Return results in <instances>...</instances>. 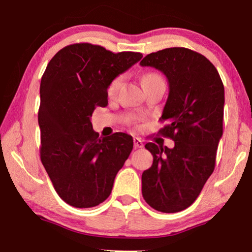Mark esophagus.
<instances>
[{"mask_svg":"<svg viewBox=\"0 0 252 252\" xmlns=\"http://www.w3.org/2000/svg\"><path fill=\"white\" fill-rule=\"evenodd\" d=\"M133 143H134V148L135 149L143 147V141H142L141 139H139V138H133Z\"/></svg>","mask_w":252,"mask_h":252,"instance_id":"obj_1","label":"esophagus"}]
</instances>
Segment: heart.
<instances>
[{
    "instance_id": "b5f03b06",
    "label": "heart",
    "mask_w": 252,
    "mask_h": 252,
    "mask_svg": "<svg viewBox=\"0 0 252 252\" xmlns=\"http://www.w3.org/2000/svg\"><path fill=\"white\" fill-rule=\"evenodd\" d=\"M157 78H160V75H158L157 73H147L142 76V82L143 81H147V80H151V79H157ZM122 83V76H117L116 79L112 80V82L110 83L109 88H108V93L110 95H113L114 93L118 91V89L120 88V85Z\"/></svg>"
}]
</instances>
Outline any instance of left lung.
I'll return each instance as SVG.
<instances>
[{"mask_svg":"<svg viewBox=\"0 0 252 252\" xmlns=\"http://www.w3.org/2000/svg\"><path fill=\"white\" fill-rule=\"evenodd\" d=\"M167 76L169 95L159 131L174 147L149 142L153 163L142 173V195L149 206L165 213L190 207L201 192L216 164L222 136L224 88L215 65L186 48L148 54L140 62Z\"/></svg>","mask_w":252,"mask_h":252,"instance_id":"left-lung-1","label":"left lung"}]
</instances>
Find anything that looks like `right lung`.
Listing matches in <instances>:
<instances>
[{
  "mask_svg": "<svg viewBox=\"0 0 252 252\" xmlns=\"http://www.w3.org/2000/svg\"><path fill=\"white\" fill-rule=\"evenodd\" d=\"M139 52L113 53L75 43L51 59L40 85L41 161L58 194L75 208L104 201L133 148L132 136L117 132L99 138L91 117L108 105V88L139 62Z\"/></svg>",
  "mask_w": 252,
  "mask_h": 252,
  "instance_id": "right-lung-1",
  "label": "right lung"
}]
</instances>
